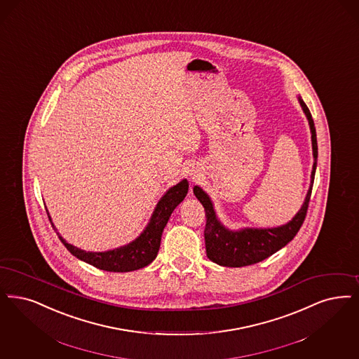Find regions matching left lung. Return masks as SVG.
Instances as JSON below:
<instances>
[{
    "label": "left lung",
    "instance_id": "obj_1",
    "mask_svg": "<svg viewBox=\"0 0 359 359\" xmlns=\"http://www.w3.org/2000/svg\"><path fill=\"white\" fill-rule=\"evenodd\" d=\"M302 109L309 120L311 130V144H313V156L314 164L311 171V182L307 191L306 199L298 214L294 216L288 223L273 227V229H242L239 231H231L226 229L216 216L214 204L210 196L201 189V187H194V194L201 201L205 211V251L207 257L219 266L224 267H243L255 264L264 259L271 257L282 247L290 243L302 227L304 217L307 214L310 196L316 177V158H318V144L314 120L311 114L301 97H298Z\"/></svg>",
    "mask_w": 359,
    "mask_h": 359
}]
</instances>
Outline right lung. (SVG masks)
<instances>
[{
	"instance_id": "obj_1",
	"label": "right lung",
	"mask_w": 359,
	"mask_h": 359,
	"mask_svg": "<svg viewBox=\"0 0 359 359\" xmlns=\"http://www.w3.org/2000/svg\"><path fill=\"white\" fill-rule=\"evenodd\" d=\"M187 192H188L187 179H183L176 186L171 187L158 201L155 207V211L149 219V223L147 224L145 230L140 233V236H137L130 243L115 250H109V251L90 252V251L80 250L72 244L68 243L58 233L56 227L53 224L52 226L57 232L60 241L67 247V250L72 254L73 257L84 260L86 263H89L90 266L97 267L104 271H111V273L135 271L148 266L151 262H154V259L156 258L163 230L167 226V222L172 214L173 210L186 198ZM49 220L52 222L50 216H49Z\"/></svg>"
}]
</instances>
